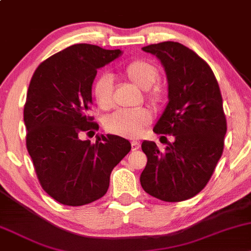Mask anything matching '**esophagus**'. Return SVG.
Here are the masks:
<instances>
[{"label":"esophagus","instance_id":"obj_1","mask_svg":"<svg viewBox=\"0 0 251 251\" xmlns=\"http://www.w3.org/2000/svg\"><path fill=\"white\" fill-rule=\"evenodd\" d=\"M131 147H132V150H137V149H139L141 144H139V142L132 141V142H131Z\"/></svg>","mask_w":251,"mask_h":251}]
</instances>
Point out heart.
<instances>
[{"mask_svg": "<svg viewBox=\"0 0 251 251\" xmlns=\"http://www.w3.org/2000/svg\"><path fill=\"white\" fill-rule=\"evenodd\" d=\"M120 73L134 85L146 90L147 100L151 104H159L163 99V89L156 83L159 70L154 63L143 59L132 60L121 67ZM112 78L108 75H99L91 86L92 99L97 107L108 109L112 105ZM151 121V115L147 109L117 110L104 120V128L112 134L134 138L144 131Z\"/></svg>", "mask_w": 251, "mask_h": 251, "instance_id": "heart-1", "label": "heart"}]
</instances>
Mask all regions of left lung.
Segmentation results:
<instances>
[{"instance_id": "1", "label": "left lung", "mask_w": 251, "mask_h": 251, "mask_svg": "<svg viewBox=\"0 0 251 251\" xmlns=\"http://www.w3.org/2000/svg\"><path fill=\"white\" fill-rule=\"evenodd\" d=\"M142 49L155 55L165 68L168 103L154 132L161 142L167 141L166 136H173V142L163 151L155 142L142 143L148 161L141 185L161 201H185L207 185L223 155L227 126L220 88L209 65L178 42Z\"/></svg>"}]
</instances>
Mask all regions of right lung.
Wrapping results in <instances>:
<instances>
[{"label":"right lung","mask_w":251,"mask_h":251,"mask_svg":"<svg viewBox=\"0 0 251 251\" xmlns=\"http://www.w3.org/2000/svg\"><path fill=\"white\" fill-rule=\"evenodd\" d=\"M120 55L75 44L44 60L31 78L26 147L42 188L61 204L78 207L104 196L113 168L131 150L127 139L114 134H101L94 144L78 137L99 128L90 117L92 83L97 70Z\"/></svg>","instance_id":"right-lung-1"}]
</instances>
